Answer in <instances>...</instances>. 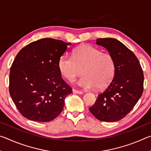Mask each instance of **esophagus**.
<instances>
[{
  "mask_svg": "<svg viewBox=\"0 0 151 151\" xmlns=\"http://www.w3.org/2000/svg\"><path fill=\"white\" fill-rule=\"evenodd\" d=\"M73 92L74 93H76V94H83V92L81 91H78V90H76V89H75V88H73Z\"/></svg>",
  "mask_w": 151,
  "mask_h": 151,
  "instance_id": "obj_1",
  "label": "esophagus"
}]
</instances>
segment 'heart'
I'll return each mask as SVG.
<instances>
[{
  "instance_id": "heart-1",
  "label": "heart",
  "mask_w": 151,
  "mask_h": 151,
  "mask_svg": "<svg viewBox=\"0 0 151 151\" xmlns=\"http://www.w3.org/2000/svg\"><path fill=\"white\" fill-rule=\"evenodd\" d=\"M58 69L68 81H73L83 72L78 85L84 88H105L115 76L116 62L113 56L88 45H81L74 50L73 57L62 55Z\"/></svg>"
}]
</instances>
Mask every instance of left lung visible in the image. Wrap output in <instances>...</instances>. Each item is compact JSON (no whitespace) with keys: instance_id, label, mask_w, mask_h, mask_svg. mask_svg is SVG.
Instances as JSON below:
<instances>
[{"instance_id":"left-lung-1","label":"left lung","mask_w":151,"mask_h":151,"mask_svg":"<svg viewBox=\"0 0 151 151\" xmlns=\"http://www.w3.org/2000/svg\"><path fill=\"white\" fill-rule=\"evenodd\" d=\"M96 44L113 56L116 73L89 111L99 121L115 122L127 116L142 96L144 75L136 55L121 42L104 38L96 39Z\"/></svg>"}]
</instances>
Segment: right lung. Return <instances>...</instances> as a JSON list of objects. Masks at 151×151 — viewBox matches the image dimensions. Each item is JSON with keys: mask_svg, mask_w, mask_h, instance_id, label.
Segmentation results:
<instances>
[{"mask_svg": "<svg viewBox=\"0 0 151 151\" xmlns=\"http://www.w3.org/2000/svg\"><path fill=\"white\" fill-rule=\"evenodd\" d=\"M70 43L46 38L25 46L10 70L9 93L20 113L33 121H52L72 88L63 80L58 60Z\"/></svg>", "mask_w": 151, "mask_h": 151, "instance_id": "obj_1", "label": "right lung"}]
</instances>
